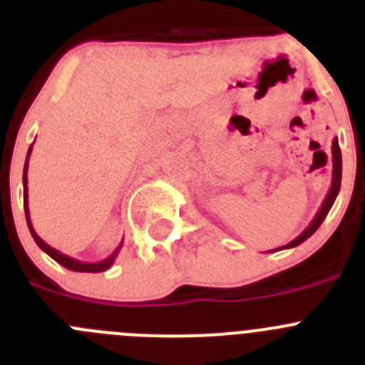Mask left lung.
<instances>
[{
  "label": "left lung",
  "instance_id": "8db88e82",
  "mask_svg": "<svg viewBox=\"0 0 365 365\" xmlns=\"http://www.w3.org/2000/svg\"><path fill=\"white\" fill-rule=\"evenodd\" d=\"M331 151H333V180H331V188H329L327 195H325L324 202H322L320 210H318V214L314 215L311 225H309V227L305 228V230L296 237V240H292L291 243H287L285 247L276 248V250L294 248L298 247V245H302L305 240H309V237L318 230V227H320L322 222H324V219L327 217L329 210H331V206H333L334 201H336V195L338 192H340V185H341V151H340V146H338V138H333V148H331ZM270 252H274V250H270Z\"/></svg>",
  "mask_w": 365,
  "mask_h": 365
}]
</instances>
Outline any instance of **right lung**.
<instances>
[{
  "instance_id": "1",
  "label": "right lung",
  "mask_w": 365,
  "mask_h": 365,
  "mask_svg": "<svg viewBox=\"0 0 365 365\" xmlns=\"http://www.w3.org/2000/svg\"><path fill=\"white\" fill-rule=\"evenodd\" d=\"M31 151H32V144H31V148H29V151H27V159H25V166H24V208H25V217H27L29 230H31V235L34 237L36 245L41 248V250H43L45 254H49V256L53 257L56 263H60V265L66 267V269L74 270V272H104V270H108L109 267L115 263V259H117V256H118V252H120L122 243H124V241H120V245L115 248V252H113L111 256L106 257V259L96 261V263H86V261H78V259H74V257L66 256V254L58 252L56 248H53L51 245L45 243L40 235L34 232V228H32V222H31V214H29V205H27V202H29V199H27L29 197V193H27V170H29V157H31Z\"/></svg>"
}]
</instances>
